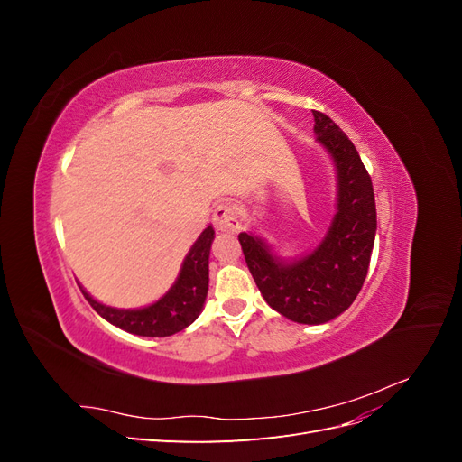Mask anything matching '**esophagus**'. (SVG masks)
<instances>
[{
  "label": "esophagus",
  "instance_id": "esophagus-1",
  "mask_svg": "<svg viewBox=\"0 0 462 462\" xmlns=\"http://www.w3.org/2000/svg\"><path fill=\"white\" fill-rule=\"evenodd\" d=\"M212 221L219 233H236L241 229L239 216H236V209L231 204L216 206Z\"/></svg>",
  "mask_w": 462,
  "mask_h": 462
}]
</instances>
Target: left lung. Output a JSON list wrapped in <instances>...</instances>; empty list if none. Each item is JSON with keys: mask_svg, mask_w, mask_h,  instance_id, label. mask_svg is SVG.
<instances>
[{"mask_svg": "<svg viewBox=\"0 0 462 462\" xmlns=\"http://www.w3.org/2000/svg\"><path fill=\"white\" fill-rule=\"evenodd\" d=\"M316 141L328 150L337 173V212L321 243L297 260L273 254L253 233L239 243L263 300L297 324H326L343 314L365 283L375 239L372 179L355 144L326 114L314 111Z\"/></svg>", "mask_w": 462, "mask_h": 462, "instance_id": "1", "label": "left lung"}]
</instances>
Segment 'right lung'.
<instances>
[{"instance_id":"right-lung-1","label":"right lung","mask_w":462,"mask_h":462,"mask_svg":"<svg viewBox=\"0 0 462 462\" xmlns=\"http://www.w3.org/2000/svg\"><path fill=\"white\" fill-rule=\"evenodd\" d=\"M214 236V227L208 226L190 246L171 289L144 309H114L92 299L82 285L79 287L92 309L116 328L143 337H170L189 328L204 309L209 282V246Z\"/></svg>"}]
</instances>
